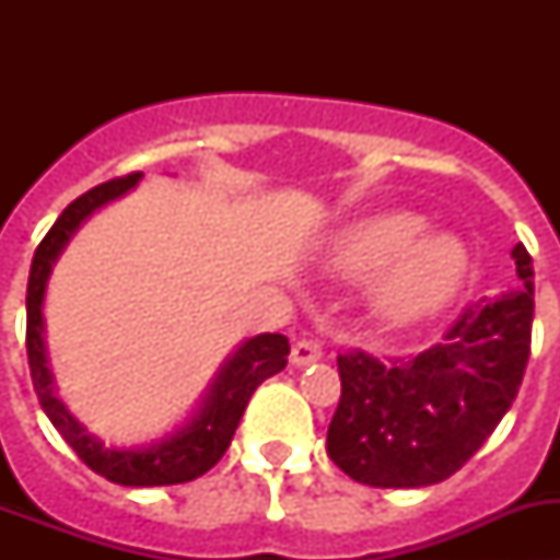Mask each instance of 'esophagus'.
I'll return each instance as SVG.
<instances>
[{"label": "esophagus", "mask_w": 560, "mask_h": 560, "mask_svg": "<svg viewBox=\"0 0 560 560\" xmlns=\"http://www.w3.org/2000/svg\"><path fill=\"white\" fill-rule=\"evenodd\" d=\"M319 359H323V345L314 339H300L291 348V364H296V368H308V364Z\"/></svg>", "instance_id": "1"}]
</instances>
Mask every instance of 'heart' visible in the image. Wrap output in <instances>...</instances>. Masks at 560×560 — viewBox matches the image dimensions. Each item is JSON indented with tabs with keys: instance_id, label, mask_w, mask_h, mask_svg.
I'll return each mask as SVG.
<instances>
[{
	"instance_id": "1",
	"label": "heart",
	"mask_w": 560,
	"mask_h": 560,
	"mask_svg": "<svg viewBox=\"0 0 560 560\" xmlns=\"http://www.w3.org/2000/svg\"><path fill=\"white\" fill-rule=\"evenodd\" d=\"M330 266L348 277L384 271L373 305L381 319L409 325L434 316L463 289L471 257L452 232H429L415 212H384L341 232Z\"/></svg>"
}]
</instances>
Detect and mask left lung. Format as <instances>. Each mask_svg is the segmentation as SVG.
Masks as SVG:
<instances>
[{"label": "left lung", "mask_w": 560, "mask_h": 560, "mask_svg": "<svg viewBox=\"0 0 560 560\" xmlns=\"http://www.w3.org/2000/svg\"><path fill=\"white\" fill-rule=\"evenodd\" d=\"M518 289L463 311L443 345L415 359L339 355L341 398L328 457L373 488H427L459 471L516 400L530 359L533 260L513 246Z\"/></svg>", "instance_id": "1"}]
</instances>
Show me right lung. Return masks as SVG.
Wrapping results in <instances>:
<instances>
[{"mask_svg": "<svg viewBox=\"0 0 560 560\" xmlns=\"http://www.w3.org/2000/svg\"><path fill=\"white\" fill-rule=\"evenodd\" d=\"M140 179L142 173H131L126 179L106 182L83 192L81 199L72 201L58 215L52 230L38 244L27 280V359L38 404L52 420V427L72 446V452L108 482L153 488V485L190 482L224 457L252 393L269 375L280 373L289 364V339L280 334H257L241 341L226 355L219 373L212 375L185 423L145 446H106L69 412L67 404L56 393V378L49 370L47 341H44V296H47L49 275L83 221L92 219L101 207L122 199Z\"/></svg>", "mask_w": 560, "mask_h": 560, "instance_id": "obj_1", "label": "right lung"}]
</instances>
